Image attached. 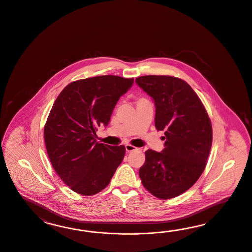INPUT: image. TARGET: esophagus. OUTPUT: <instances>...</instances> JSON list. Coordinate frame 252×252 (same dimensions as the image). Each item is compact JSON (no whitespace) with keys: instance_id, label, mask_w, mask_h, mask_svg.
<instances>
[{"instance_id":"34e87169","label":"esophagus","mask_w":252,"mask_h":252,"mask_svg":"<svg viewBox=\"0 0 252 252\" xmlns=\"http://www.w3.org/2000/svg\"><path fill=\"white\" fill-rule=\"evenodd\" d=\"M137 148H136L135 146L131 145V144H126V150L127 153L133 152V151H135V150H137Z\"/></svg>"}]
</instances>
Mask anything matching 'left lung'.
<instances>
[{
  "label": "left lung",
  "instance_id": "obj_1",
  "mask_svg": "<svg viewBox=\"0 0 252 252\" xmlns=\"http://www.w3.org/2000/svg\"><path fill=\"white\" fill-rule=\"evenodd\" d=\"M137 84L154 99L155 127L164 131L161 153L145 152L139 177L147 190L160 199L176 198L197 182L206 167L212 122L197 93L183 79L143 76Z\"/></svg>",
  "mask_w": 252,
  "mask_h": 252
}]
</instances>
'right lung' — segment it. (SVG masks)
I'll return each instance as SVG.
<instances>
[{"label": "right lung", "mask_w": 252, "mask_h": 252, "mask_svg": "<svg viewBox=\"0 0 252 252\" xmlns=\"http://www.w3.org/2000/svg\"><path fill=\"white\" fill-rule=\"evenodd\" d=\"M134 78L106 75L69 83L58 95L44 126L50 161L72 190L92 196L104 189L122 162L126 147L97 142L115 106Z\"/></svg>", "instance_id": "right-lung-1"}]
</instances>
